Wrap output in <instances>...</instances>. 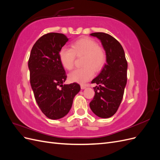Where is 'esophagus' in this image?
<instances>
[{"mask_svg":"<svg viewBox=\"0 0 160 160\" xmlns=\"http://www.w3.org/2000/svg\"><path fill=\"white\" fill-rule=\"evenodd\" d=\"M81 89H84L86 88V86L84 85H81Z\"/></svg>","mask_w":160,"mask_h":160,"instance_id":"1","label":"esophagus"}]
</instances>
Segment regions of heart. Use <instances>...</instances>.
<instances>
[{
    "mask_svg": "<svg viewBox=\"0 0 160 160\" xmlns=\"http://www.w3.org/2000/svg\"><path fill=\"white\" fill-rule=\"evenodd\" d=\"M83 55L82 68L76 69L69 74L72 82L85 83L90 80L94 71H100L106 61L105 52L98 42L89 37H83L72 42L71 49L62 47L59 51V59L65 69L71 70L73 67L75 56Z\"/></svg>",
    "mask_w": 160,
    "mask_h": 160,
    "instance_id": "1",
    "label": "heart"
}]
</instances>
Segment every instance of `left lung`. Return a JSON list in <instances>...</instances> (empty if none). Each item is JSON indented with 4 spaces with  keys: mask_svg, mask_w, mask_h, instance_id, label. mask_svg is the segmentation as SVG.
Wrapping results in <instances>:
<instances>
[{
    "mask_svg": "<svg viewBox=\"0 0 160 160\" xmlns=\"http://www.w3.org/2000/svg\"><path fill=\"white\" fill-rule=\"evenodd\" d=\"M90 35L101 41L107 59L99 75L91 81L98 85L93 88L95 96L90 108L98 117L109 118L116 113L122 101L127 83L128 62L122 46L114 37L105 32Z\"/></svg>",
    "mask_w": 160,
    "mask_h": 160,
    "instance_id": "8db88e82",
    "label": "left lung"
}]
</instances>
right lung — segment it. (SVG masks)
<instances>
[{
    "label": "right lung",
    "mask_w": 160,
    "mask_h": 160,
    "mask_svg": "<svg viewBox=\"0 0 160 160\" xmlns=\"http://www.w3.org/2000/svg\"><path fill=\"white\" fill-rule=\"evenodd\" d=\"M68 40L62 33L45 34L33 45L28 62L36 102L51 119L62 118L69 113L81 89L77 83L63 85L67 75L59 59V51Z\"/></svg>",
    "instance_id": "add662e5"
}]
</instances>
